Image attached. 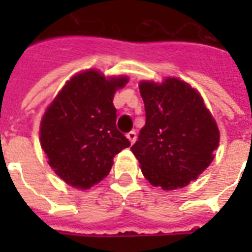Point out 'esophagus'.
I'll return each mask as SVG.
<instances>
[{
    "instance_id": "34e87169",
    "label": "esophagus",
    "mask_w": 252,
    "mask_h": 252,
    "mask_svg": "<svg viewBox=\"0 0 252 252\" xmlns=\"http://www.w3.org/2000/svg\"><path fill=\"white\" fill-rule=\"evenodd\" d=\"M126 138L129 140L130 144H133V142L136 141V138H137V134H136V132H134V130H130V132H128V133H126Z\"/></svg>"
}]
</instances>
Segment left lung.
Instances as JSON below:
<instances>
[{"instance_id": "8db88e82", "label": "left lung", "mask_w": 252, "mask_h": 252, "mask_svg": "<svg viewBox=\"0 0 252 252\" xmlns=\"http://www.w3.org/2000/svg\"><path fill=\"white\" fill-rule=\"evenodd\" d=\"M145 126L130 150L150 183L175 189L195 180L213 161L220 132L195 89L167 78L161 85L141 82Z\"/></svg>"}]
</instances>
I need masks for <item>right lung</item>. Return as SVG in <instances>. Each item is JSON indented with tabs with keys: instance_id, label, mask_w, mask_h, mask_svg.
<instances>
[{
	"instance_id": "right-lung-1",
	"label": "right lung",
	"mask_w": 252,
	"mask_h": 252,
	"mask_svg": "<svg viewBox=\"0 0 252 252\" xmlns=\"http://www.w3.org/2000/svg\"><path fill=\"white\" fill-rule=\"evenodd\" d=\"M126 77L110 78L96 70L69 81L45 111L40 124L41 148L53 171L76 188H90L106 178L112 159L130 146L116 128L115 91Z\"/></svg>"
}]
</instances>
